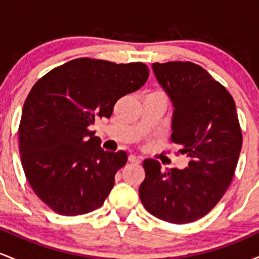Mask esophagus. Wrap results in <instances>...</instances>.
Masks as SVG:
<instances>
[{
    "instance_id": "obj_1",
    "label": "esophagus",
    "mask_w": 259,
    "mask_h": 259,
    "mask_svg": "<svg viewBox=\"0 0 259 259\" xmlns=\"http://www.w3.org/2000/svg\"><path fill=\"white\" fill-rule=\"evenodd\" d=\"M127 160H129L130 163H136V164H138V163H141V158L135 156V154H130V156L127 157Z\"/></svg>"
}]
</instances>
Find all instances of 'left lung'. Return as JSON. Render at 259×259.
<instances>
[{
	"mask_svg": "<svg viewBox=\"0 0 259 259\" xmlns=\"http://www.w3.org/2000/svg\"><path fill=\"white\" fill-rule=\"evenodd\" d=\"M157 81L173 106L171 141L189 157L184 169L145 159L140 200L151 214L186 224L207 214L233 180L242 146L234 99L200 65L153 63Z\"/></svg>",
	"mask_w": 259,
	"mask_h": 259,
	"instance_id": "left-lung-1",
	"label": "left lung"
}]
</instances>
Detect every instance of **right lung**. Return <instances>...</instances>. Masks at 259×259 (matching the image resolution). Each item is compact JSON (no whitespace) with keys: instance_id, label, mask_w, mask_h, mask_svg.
Segmentation results:
<instances>
[{"instance_id":"obj_1","label":"right lung","mask_w":259,"mask_h":259,"mask_svg":"<svg viewBox=\"0 0 259 259\" xmlns=\"http://www.w3.org/2000/svg\"><path fill=\"white\" fill-rule=\"evenodd\" d=\"M147 78L144 63L78 58L32 86L22 111L19 152L35 194L58 214H85L103 204L127 156L103 150L91 125L111 117L115 102Z\"/></svg>"}]
</instances>
